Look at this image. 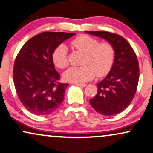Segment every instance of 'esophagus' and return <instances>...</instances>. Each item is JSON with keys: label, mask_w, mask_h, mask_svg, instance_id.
Wrapping results in <instances>:
<instances>
[{"label": "esophagus", "mask_w": 153, "mask_h": 153, "mask_svg": "<svg viewBox=\"0 0 153 153\" xmlns=\"http://www.w3.org/2000/svg\"><path fill=\"white\" fill-rule=\"evenodd\" d=\"M75 85L79 87H85L86 86H87V85H85V84H79V83H75Z\"/></svg>", "instance_id": "esophagus-1"}]
</instances>
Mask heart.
Returning a JSON list of instances; mask_svg holds the SVG:
<instances>
[{
	"label": "heart",
	"instance_id": "heart-1",
	"mask_svg": "<svg viewBox=\"0 0 153 153\" xmlns=\"http://www.w3.org/2000/svg\"><path fill=\"white\" fill-rule=\"evenodd\" d=\"M71 46L83 53L81 66H73L63 74L65 80L82 83L91 80L96 76L102 77L107 75L112 67L115 57L114 46L109 42H99L91 36L82 34L75 38ZM53 62L59 68H64L68 65L67 48L63 44L55 48L52 54Z\"/></svg>",
	"mask_w": 153,
	"mask_h": 153
}]
</instances>
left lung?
<instances>
[{"label":"left lung","instance_id":"obj_1","mask_svg":"<svg viewBox=\"0 0 153 153\" xmlns=\"http://www.w3.org/2000/svg\"><path fill=\"white\" fill-rule=\"evenodd\" d=\"M85 33L104 39L114 48L112 67L105 78L96 84L98 93L89 102L100 114L116 115L128 107L136 93L139 77L137 55L128 41L119 34L105 31Z\"/></svg>","mask_w":153,"mask_h":153}]
</instances>
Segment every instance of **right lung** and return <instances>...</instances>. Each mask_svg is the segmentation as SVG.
<instances>
[{"mask_svg": "<svg viewBox=\"0 0 153 153\" xmlns=\"http://www.w3.org/2000/svg\"><path fill=\"white\" fill-rule=\"evenodd\" d=\"M75 33L44 32L29 39L17 55L13 79L17 95L30 112L48 115L64 100L68 84L60 83V76L52 59L53 51Z\"/></svg>", "mask_w": 153, "mask_h": 153, "instance_id": "obj_1", "label": "right lung"}]
</instances>
